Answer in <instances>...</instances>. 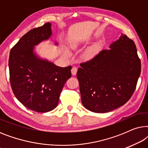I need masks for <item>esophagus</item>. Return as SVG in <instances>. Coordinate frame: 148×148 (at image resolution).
<instances>
[{
    "label": "esophagus",
    "instance_id": "obj_1",
    "mask_svg": "<svg viewBox=\"0 0 148 148\" xmlns=\"http://www.w3.org/2000/svg\"><path fill=\"white\" fill-rule=\"evenodd\" d=\"M77 68L75 67V66H73L71 69V73L73 75H75L77 74Z\"/></svg>",
    "mask_w": 148,
    "mask_h": 148
}]
</instances>
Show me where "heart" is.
Wrapping results in <instances>:
<instances>
[{"mask_svg":"<svg viewBox=\"0 0 148 148\" xmlns=\"http://www.w3.org/2000/svg\"><path fill=\"white\" fill-rule=\"evenodd\" d=\"M77 46H78V43H77V42H73V43H71V46H72L73 48H75V47H77ZM64 51H65L64 52H65L66 54H69V51H68V50H66V49H64Z\"/></svg>","mask_w":148,"mask_h":148,"instance_id":"heart-1","label":"heart"}]
</instances>
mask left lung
Instances as JSON below:
<instances>
[{
    "instance_id": "1",
    "label": "left lung",
    "mask_w": 148,
    "mask_h": 148,
    "mask_svg": "<svg viewBox=\"0 0 148 148\" xmlns=\"http://www.w3.org/2000/svg\"><path fill=\"white\" fill-rule=\"evenodd\" d=\"M110 48L82 62L77 73L82 104L94 112H110L128 102L141 73L132 40L122 34Z\"/></svg>"
}]
</instances>
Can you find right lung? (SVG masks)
<instances>
[{
	"label": "right lung",
	"mask_w": 148,
	"mask_h": 148,
	"mask_svg": "<svg viewBox=\"0 0 148 148\" xmlns=\"http://www.w3.org/2000/svg\"><path fill=\"white\" fill-rule=\"evenodd\" d=\"M50 27L46 23L22 36L11 48L9 59L13 94L24 106L38 112L56 108L64 84L71 77V66L59 67L33 53L34 46L52 35Z\"/></svg>",
	"instance_id": "add662e5"
}]
</instances>
